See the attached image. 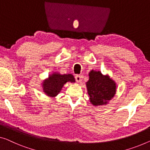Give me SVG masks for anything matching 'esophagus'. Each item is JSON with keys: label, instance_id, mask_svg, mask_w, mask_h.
Here are the masks:
<instances>
[{"label": "esophagus", "instance_id": "esophagus-1", "mask_svg": "<svg viewBox=\"0 0 150 150\" xmlns=\"http://www.w3.org/2000/svg\"><path fill=\"white\" fill-rule=\"evenodd\" d=\"M75 78L76 81H77V82H80V81H81V76H80L79 75H75Z\"/></svg>", "mask_w": 150, "mask_h": 150}]
</instances>
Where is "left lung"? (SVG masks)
I'll return each mask as SVG.
<instances>
[{
    "mask_svg": "<svg viewBox=\"0 0 150 150\" xmlns=\"http://www.w3.org/2000/svg\"><path fill=\"white\" fill-rule=\"evenodd\" d=\"M87 82L89 100L93 105H103L114 97L116 84L108 76H104L100 71H91Z\"/></svg>",
    "mask_w": 150,
    "mask_h": 150,
    "instance_id": "8db88e82",
    "label": "left lung"
}]
</instances>
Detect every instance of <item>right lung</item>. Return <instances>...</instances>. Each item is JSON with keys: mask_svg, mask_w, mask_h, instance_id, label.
<instances>
[{"mask_svg": "<svg viewBox=\"0 0 150 150\" xmlns=\"http://www.w3.org/2000/svg\"><path fill=\"white\" fill-rule=\"evenodd\" d=\"M68 81H75L74 77L71 74L60 75L59 73H54L49 77L48 80L43 83L44 92L49 96H56L61 90L63 85Z\"/></svg>", "mask_w": 150, "mask_h": 150, "instance_id": "obj_1", "label": "right lung"}]
</instances>
